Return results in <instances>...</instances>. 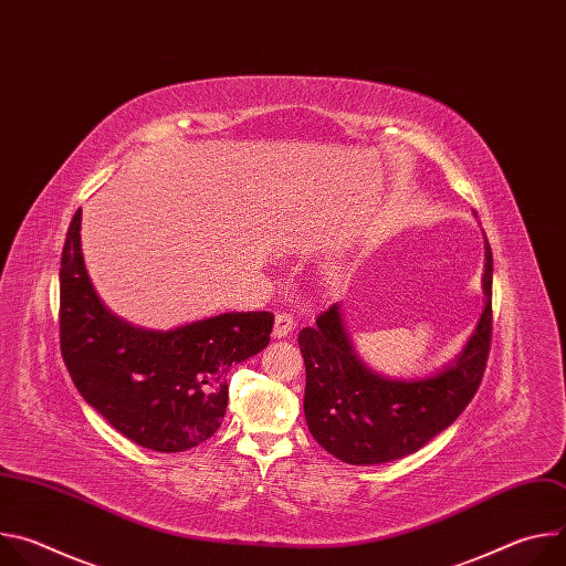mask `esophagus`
Masks as SVG:
<instances>
[{"instance_id": "esophagus-1", "label": "esophagus", "mask_w": 566, "mask_h": 566, "mask_svg": "<svg viewBox=\"0 0 566 566\" xmlns=\"http://www.w3.org/2000/svg\"><path fill=\"white\" fill-rule=\"evenodd\" d=\"M295 329V319L291 313H277L275 315V327H273V338H286Z\"/></svg>"}]
</instances>
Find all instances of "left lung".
I'll return each mask as SVG.
<instances>
[{"mask_svg": "<svg viewBox=\"0 0 566 566\" xmlns=\"http://www.w3.org/2000/svg\"><path fill=\"white\" fill-rule=\"evenodd\" d=\"M486 306L463 352L439 374L398 380L371 371L356 354L340 304L297 336L306 367L304 417L313 439L352 465L408 457L465 410L486 371L493 338V253L486 241Z\"/></svg>", "mask_w": 566, "mask_h": 566, "instance_id": "8db88e82", "label": "left lung"}]
</instances>
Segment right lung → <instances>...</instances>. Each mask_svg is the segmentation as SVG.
<instances>
[{
    "instance_id": "add662e5",
    "label": "right lung",
    "mask_w": 566,
    "mask_h": 566,
    "mask_svg": "<svg viewBox=\"0 0 566 566\" xmlns=\"http://www.w3.org/2000/svg\"><path fill=\"white\" fill-rule=\"evenodd\" d=\"M75 210L60 262V349L73 385L123 437L154 452L210 439L226 415L232 365L260 354L273 313H221L154 332L114 315L87 275Z\"/></svg>"
}]
</instances>
